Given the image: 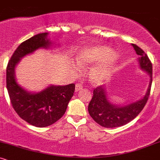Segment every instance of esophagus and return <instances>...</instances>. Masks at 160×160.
Instances as JSON below:
<instances>
[{
  "label": "esophagus",
  "instance_id": "esophagus-1",
  "mask_svg": "<svg viewBox=\"0 0 160 160\" xmlns=\"http://www.w3.org/2000/svg\"><path fill=\"white\" fill-rule=\"evenodd\" d=\"M82 89V86L80 83L76 84V87H75V92H79Z\"/></svg>",
  "mask_w": 160,
  "mask_h": 160
}]
</instances>
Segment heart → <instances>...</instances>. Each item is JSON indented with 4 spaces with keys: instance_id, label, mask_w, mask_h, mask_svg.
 I'll use <instances>...</instances> for the list:
<instances>
[{
    "instance_id": "obj_1",
    "label": "heart",
    "mask_w": 160,
    "mask_h": 160,
    "mask_svg": "<svg viewBox=\"0 0 160 160\" xmlns=\"http://www.w3.org/2000/svg\"><path fill=\"white\" fill-rule=\"evenodd\" d=\"M115 56L114 51L110 47L106 46H98L81 51L77 56V62L81 66H88L104 62L112 58L110 62L95 65L90 71L92 80L95 83H102L107 80L111 74Z\"/></svg>"
}]
</instances>
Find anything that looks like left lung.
I'll list each match as a JSON object with an SVG mask.
<instances>
[{"mask_svg":"<svg viewBox=\"0 0 160 160\" xmlns=\"http://www.w3.org/2000/svg\"><path fill=\"white\" fill-rule=\"evenodd\" d=\"M137 55L139 68L149 75L150 81L146 93L142 98L127 104H113L108 98L104 86H98L93 91V96L88 106V111L97 123L105 128L120 127L127 124L140 113L149 98L152 84V64L147 54L140 47L132 44Z\"/></svg>","mask_w":160,"mask_h":160,"instance_id":"left-lung-1","label":"left lung"}]
</instances>
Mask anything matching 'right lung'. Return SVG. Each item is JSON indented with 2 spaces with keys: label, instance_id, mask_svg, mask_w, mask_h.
<instances>
[{
  "label": "right lung",
  "instance_id": "1",
  "mask_svg": "<svg viewBox=\"0 0 160 160\" xmlns=\"http://www.w3.org/2000/svg\"><path fill=\"white\" fill-rule=\"evenodd\" d=\"M48 34L47 32L36 34L22 43L7 67V89L12 108L22 120L40 128L55 123L65 114L75 90L74 83H71L49 85L43 90L33 92L18 83L16 68L22 58L39 49H52L54 47Z\"/></svg>",
  "mask_w": 160,
  "mask_h": 160
}]
</instances>
